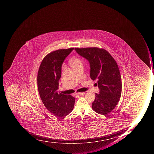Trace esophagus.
Listing matches in <instances>:
<instances>
[{"label": "esophagus", "mask_w": 154, "mask_h": 154, "mask_svg": "<svg viewBox=\"0 0 154 154\" xmlns=\"http://www.w3.org/2000/svg\"><path fill=\"white\" fill-rule=\"evenodd\" d=\"M76 95H78L79 96H83L85 94V92H82V93H77L76 94Z\"/></svg>", "instance_id": "obj_1"}]
</instances>
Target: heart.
<instances>
[{"mask_svg":"<svg viewBox=\"0 0 154 154\" xmlns=\"http://www.w3.org/2000/svg\"><path fill=\"white\" fill-rule=\"evenodd\" d=\"M71 66H72L73 68H75L79 66H82V63L81 62V60L79 58H75L72 60L70 62ZM65 68V66L63 65V69Z\"/></svg>","mask_w":154,"mask_h":154,"instance_id":"b5f03b06","label":"heart"}]
</instances>
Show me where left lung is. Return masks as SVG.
<instances>
[{
  "label": "left lung",
  "mask_w": 154,
  "mask_h": 154,
  "mask_svg": "<svg viewBox=\"0 0 154 154\" xmlns=\"http://www.w3.org/2000/svg\"><path fill=\"white\" fill-rule=\"evenodd\" d=\"M75 50L89 62L91 79L98 80L100 93L95 94L92 109L98 114L106 116L115 108L121 97L122 82L118 64L110 54L103 48H85Z\"/></svg>",
  "instance_id": "obj_1"
}]
</instances>
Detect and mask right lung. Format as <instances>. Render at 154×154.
Wrapping results in <instances>:
<instances>
[{"label": "right lung", "instance_id": "1", "mask_svg": "<svg viewBox=\"0 0 154 154\" xmlns=\"http://www.w3.org/2000/svg\"><path fill=\"white\" fill-rule=\"evenodd\" d=\"M74 50L60 49L47 55L41 62L37 78L38 91L44 105L51 113L63 117L74 108L75 98L58 93L62 66L66 57Z\"/></svg>", "mask_w": 154, "mask_h": 154}]
</instances>
